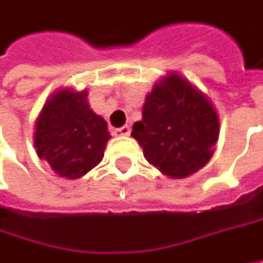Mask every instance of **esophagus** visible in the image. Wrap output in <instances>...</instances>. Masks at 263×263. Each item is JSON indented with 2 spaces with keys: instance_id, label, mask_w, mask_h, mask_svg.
<instances>
[{
  "instance_id": "1",
  "label": "esophagus",
  "mask_w": 263,
  "mask_h": 263,
  "mask_svg": "<svg viewBox=\"0 0 263 263\" xmlns=\"http://www.w3.org/2000/svg\"><path fill=\"white\" fill-rule=\"evenodd\" d=\"M129 134H131V128H129L128 125H125V126H122V128H116V129H114V135L126 137V135H129Z\"/></svg>"
}]
</instances>
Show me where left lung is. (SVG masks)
<instances>
[{"label":"left lung","instance_id":"8db88e82","mask_svg":"<svg viewBox=\"0 0 263 263\" xmlns=\"http://www.w3.org/2000/svg\"><path fill=\"white\" fill-rule=\"evenodd\" d=\"M218 128L209 99L182 77L170 73L146 96L143 120L134 123L131 135L152 165L180 179L211 159Z\"/></svg>","mask_w":263,"mask_h":263}]
</instances>
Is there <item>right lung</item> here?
I'll list each match as a JSON object with an SVG mask.
<instances>
[{
	"instance_id": "obj_1",
	"label": "right lung",
	"mask_w": 263,
	"mask_h": 263,
	"mask_svg": "<svg viewBox=\"0 0 263 263\" xmlns=\"http://www.w3.org/2000/svg\"><path fill=\"white\" fill-rule=\"evenodd\" d=\"M108 140L107 122L90 109L85 90L55 93L42 109L34 132L39 158L67 179H78L98 165Z\"/></svg>"
}]
</instances>
